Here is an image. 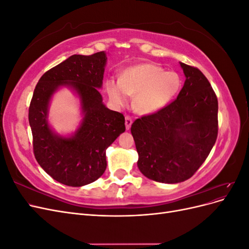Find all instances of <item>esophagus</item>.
I'll list each match as a JSON object with an SVG mask.
<instances>
[{
  "instance_id": "34e87169",
  "label": "esophagus",
  "mask_w": 249,
  "mask_h": 249,
  "mask_svg": "<svg viewBox=\"0 0 249 249\" xmlns=\"http://www.w3.org/2000/svg\"><path fill=\"white\" fill-rule=\"evenodd\" d=\"M124 119H125V123H124L125 124V129L126 130H130V127H131L132 124H133V120H132V118L130 116H125Z\"/></svg>"
}]
</instances>
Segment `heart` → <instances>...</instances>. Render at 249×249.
Segmentation results:
<instances>
[{"label":"heart","mask_w":249,"mask_h":249,"mask_svg":"<svg viewBox=\"0 0 249 249\" xmlns=\"http://www.w3.org/2000/svg\"><path fill=\"white\" fill-rule=\"evenodd\" d=\"M180 86L178 74L165 71L152 63L138 64L124 70L119 80L110 78L105 90L111 103L120 108L134 96V108L139 114L149 115L164 109L173 100Z\"/></svg>","instance_id":"obj_1"}]
</instances>
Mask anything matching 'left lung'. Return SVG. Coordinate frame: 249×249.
<instances>
[{
  "instance_id": "left-lung-1",
  "label": "left lung",
  "mask_w": 249,
  "mask_h": 249,
  "mask_svg": "<svg viewBox=\"0 0 249 249\" xmlns=\"http://www.w3.org/2000/svg\"><path fill=\"white\" fill-rule=\"evenodd\" d=\"M179 65L186 80L177 100L131 126L139 170L165 184L190 178L207 159L218 134V101L210 82L196 67Z\"/></svg>"
}]
</instances>
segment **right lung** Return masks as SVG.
Listing matches in <instances>:
<instances>
[{
	"label": "right lung",
	"instance_id": "add662e5",
	"mask_svg": "<svg viewBox=\"0 0 249 249\" xmlns=\"http://www.w3.org/2000/svg\"><path fill=\"white\" fill-rule=\"evenodd\" d=\"M107 55H72L42 74L29 108L36 161L49 176L66 186L81 187L94 182L106 170V149L125 131L124 116L105 106L103 86ZM69 87L79 96L83 118L71 137L55 133L48 124L51 96Z\"/></svg>",
	"mask_w": 249,
	"mask_h": 249
}]
</instances>
